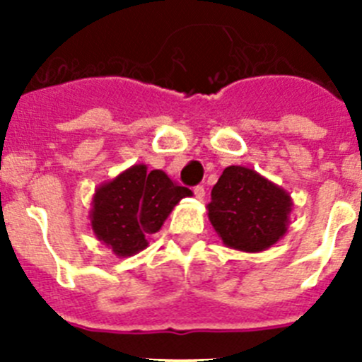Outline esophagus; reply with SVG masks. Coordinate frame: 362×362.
Returning a JSON list of instances; mask_svg holds the SVG:
<instances>
[{
  "label": "esophagus",
  "instance_id": "34e87169",
  "mask_svg": "<svg viewBox=\"0 0 362 362\" xmlns=\"http://www.w3.org/2000/svg\"><path fill=\"white\" fill-rule=\"evenodd\" d=\"M194 196H196L199 201L204 199V188L201 187V185L199 187H194Z\"/></svg>",
  "mask_w": 362,
  "mask_h": 362
}]
</instances>
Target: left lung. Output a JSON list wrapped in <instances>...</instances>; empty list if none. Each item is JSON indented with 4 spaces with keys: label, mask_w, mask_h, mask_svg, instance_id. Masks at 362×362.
<instances>
[{
    "label": "left lung",
    "mask_w": 362,
    "mask_h": 362,
    "mask_svg": "<svg viewBox=\"0 0 362 362\" xmlns=\"http://www.w3.org/2000/svg\"><path fill=\"white\" fill-rule=\"evenodd\" d=\"M293 201L279 185L246 166H226L206 204L209 219L223 245L257 254L286 233Z\"/></svg>",
    "instance_id": "8db88e82"
}]
</instances>
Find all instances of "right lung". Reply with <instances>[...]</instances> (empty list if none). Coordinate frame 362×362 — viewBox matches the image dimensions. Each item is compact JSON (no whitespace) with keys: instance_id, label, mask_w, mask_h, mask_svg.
I'll list each match as a JSON object with an SVG mask.
<instances>
[{"instance_id":"1","label":"right lung","mask_w":362,"mask_h":362,"mask_svg":"<svg viewBox=\"0 0 362 362\" xmlns=\"http://www.w3.org/2000/svg\"><path fill=\"white\" fill-rule=\"evenodd\" d=\"M192 192L163 170L139 163L99 185L92 197L90 228L95 239L119 257L139 254L150 233L161 230L175 204Z\"/></svg>"}]
</instances>
